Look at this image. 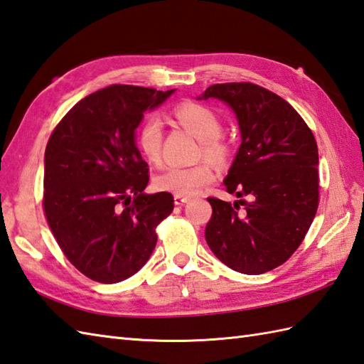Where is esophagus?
Listing matches in <instances>:
<instances>
[{
    "instance_id": "obj_1",
    "label": "esophagus",
    "mask_w": 364,
    "mask_h": 364,
    "mask_svg": "<svg viewBox=\"0 0 364 364\" xmlns=\"http://www.w3.org/2000/svg\"><path fill=\"white\" fill-rule=\"evenodd\" d=\"M190 198L188 196H181V195H174V204L176 205H182L185 203H188Z\"/></svg>"
}]
</instances>
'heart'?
<instances>
[{
	"label": "heart",
	"mask_w": 364,
	"mask_h": 364,
	"mask_svg": "<svg viewBox=\"0 0 364 364\" xmlns=\"http://www.w3.org/2000/svg\"><path fill=\"white\" fill-rule=\"evenodd\" d=\"M174 118L200 140V156L215 165H224L230 157V144L221 135L223 121L215 110L199 102H182L173 110ZM164 126L160 118L149 115L141 121L136 131V146L149 164L159 165L161 160ZM216 181V171L209 161L193 166H169L154 181L156 188L173 195H196Z\"/></svg>",
	"instance_id": "1"
}]
</instances>
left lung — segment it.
I'll return each mask as SVG.
<instances>
[{"label": "left lung", "instance_id": "obj_1", "mask_svg": "<svg viewBox=\"0 0 364 364\" xmlns=\"http://www.w3.org/2000/svg\"><path fill=\"white\" fill-rule=\"evenodd\" d=\"M203 98L221 100L235 112L241 144L224 183L228 193L250 198L233 205L207 198L213 212L205 241L233 271L268 272L294 254L316 215V140L291 104L257 84H215Z\"/></svg>", "mask_w": 364, "mask_h": 364}]
</instances>
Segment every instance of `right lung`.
Instances as JSON below:
<instances>
[{"label": "right lung", "instance_id": "right-lung-1", "mask_svg": "<svg viewBox=\"0 0 364 364\" xmlns=\"http://www.w3.org/2000/svg\"><path fill=\"white\" fill-rule=\"evenodd\" d=\"M174 90L115 84L70 109L45 151L43 210L70 263L95 282L117 284L143 268L171 193L146 195L148 164L135 146L143 112Z\"/></svg>", "mask_w": 364, "mask_h": 364}]
</instances>
